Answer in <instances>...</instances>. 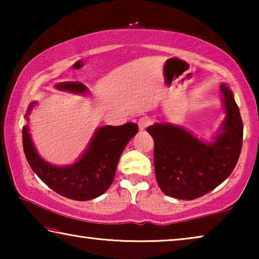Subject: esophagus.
Segmentation results:
<instances>
[{
    "instance_id": "esophagus-1",
    "label": "esophagus",
    "mask_w": 259,
    "mask_h": 259,
    "mask_svg": "<svg viewBox=\"0 0 259 259\" xmlns=\"http://www.w3.org/2000/svg\"><path fill=\"white\" fill-rule=\"evenodd\" d=\"M151 119L148 116H143L140 117L139 121H138V125H139V129L140 130H145L148 125L151 124Z\"/></svg>"
}]
</instances>
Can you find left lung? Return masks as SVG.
<instances>
[{
	"mask_svg": "<svg viewBox=\"0 0 259 259\" xmlns=\"http://www.w3.org/2000/svg\"><path fill=\"white\" fill-rule=\"evenodd\" d=\"M226 119L223 133L207 144L185 129L157 123L146 129L154 139L156 182L164 194L194 200L207 194L230 176L242 148L243 123L233 94L221 85Z\"/></svg>",
	"mask_w": 259,
	"mask_h": 259,
	"instance_id": "8db88e82",
	"label": "left lung"
}]
</instances>
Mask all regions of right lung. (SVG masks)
Masks as SVG:
<instances>
[{
  "instance_id": "obj_1",
  "label": "right lung",
  "mask_w": 259,
  "mask_h": 259,
  "mask_svg": "<svg viewBox=\"0 0 259 259\" xmlns=\"http://www.w3.org/2000/svg\"><path fill=\"white\" fill-rule=\"evenodd\" d=\"M57 88L80 94L87 91V87L77 82L59 83ZM33 106L34 103L26 115ZM137 133L138 125L133 122L102 126L81 159L68 166H55L43 161L35 151L27 125L23 128V146L30 168L51 190L65 198L87 201L102 195L112 185L122 152Z\"/></svg>"
}]
</instances>
